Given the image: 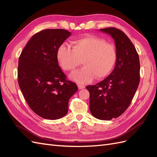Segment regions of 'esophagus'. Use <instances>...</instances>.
Masks as SVG:
<instances>
[{
  "label": "esophagus",
  "instance_id": "34e87169",
  "mask_svg": "<svg viewBox=\"0 0 157 157\" xmlns=\"http://www.w3.org/2000/svg\"><path fill=\"white\" fill-rule=\"evenodd\" d=\"M78 89H83V88H85V86H83V85H81V84H79V85H78Z\"/></svg>",
  "mask_w": 157,
  "mask_h": 157
}]
</instances>
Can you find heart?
Instances as JSON below:
<instances>
[{"label":"heart","mask_w":157,"mask_h":157,"mask_svg":"<svg viewBox=\"0 0 157 157\" xmlns=\"http://www.w3.org/2000/svg\"><path fill=\"white\" fill-rule=\"evenodd\" d=\"M57 59L63 70L71 72L82 61L84 67L70 78L78 84H86L94 77L102 79L111 72L117 60V52L112 44L88 36L73 40L72 48L61 44L57 50Z\"/></svg>","instance_id":"heart-1"}]
</instances>
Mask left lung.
Masks as SVG:
<instances>
[{
	"label": "left lung",
	"mask_w": 157,
	"mask_h": 157,
	"mask_svg": "<svg viewBox=\"0 0 157 157\" xmlns=\"http://www.w3.org/2000/svg\"><path fill=\"white\" fill-rule=\"evenodd\" d=\"M100 31L115 41V67L102 81L86 88L92 115L99 120L110 121L120 117L130 105L140 83V64L135 46L124 32L114 27Z\"/></svg>",
	"instance_id": "obj_1"
}]
</instances>
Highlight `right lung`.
<instances>
[{
    "instance_id": "obj_1",
    "label": "right lung",
    "mask_w": 157,
    "mask_h": 157,
    "mask_svg": "<svg viewBox=\"0 0 157 157\" xmlns=\"http://www.w3.org/2000/svg\"><path fill=\"white\" fill-rule=\"evenodd\" d=\"M71 35L65 29H44L33 35L19 58L18 84L32 110L45 119L56 120L68 111L77 91L67 80L57 59L59 46Z\"/></svg>"
}]
</instances>
